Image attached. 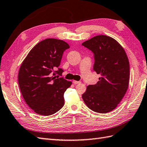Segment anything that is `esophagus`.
<instances>
[{"instance_id":"esophagus-1","label":"esophagus","mask_w":147,"mask_h":147,"mask_svg":"<svg viewBox=\"0 0 147 147\" xmlns=\"http://www.w3.org/2000/svg\"><path fill=\"white\" fill-rule=\"evenodd\" d=\"M81 83V81H73V83L75 84H80Z\"/></svg>"}]
</instances>
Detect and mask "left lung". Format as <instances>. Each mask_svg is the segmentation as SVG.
Segmentation results:
<instances>
[{
    "label": "left lung",
    "mask_w": 147,
    "mask_h": 147,
    "mask_svg": "<svg viewBox=\"0 0 147 147\" xmlns=\"http://www.w3.org/2000/svg\"><path fill=\"white\" fill-rule=\"evenodd\" d=\"M82 45L94 54L93 70L101 77L96 84L88 86L82 98L94 112L113 110L125 96L129 79V66L124 49L112 37L96 36Z\"/></svg>",
    "instance_id": "left-lung-1"
}]
</instances>
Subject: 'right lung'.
Returning a JSON list of instances; mask_svg holds the SVG:
<instances>
[{
	"label": "right lung",
	"mask_w": 147,
	"mask_h": 147,
	"mask_svg": "<svg viewBox=\"0 0 147 147\" xmlns=\"http://www.w3.org/2000/svg\"><path fill=\"white\" fill-rule=\"evenodd\" d=\"M69 48L62 40L46 39L30 51L20 66V91L27 105L37 114L53 115L64 106V93L72 83L58 78L64 72L58 67L64 51Z\"/></svg>",
	"instance_id": "right-lung-1"
}]
</instances>
